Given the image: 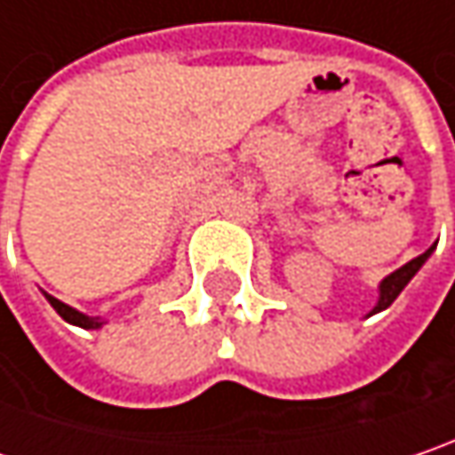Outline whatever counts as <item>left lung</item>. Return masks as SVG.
Segmentation results:
<instances>
[{
    "label": "left lung",
    "mask_w": 455,
    "mask_h": 455,
    "mask_svg": "<svg viewBox=\"0 0 455 455\" xmlns=\"http://www.w3.org/2000/svg\"><path fill=\"white\" fill-rule=\"evenodd\" d=\"M433 248H435V245H430V248H427L422 256L411 259V261H409V264H404L402 269H396L394 275H388L386 279H383V282H380V287H378V290H380V295H378V303H375V308L371 310V315H373V313H378V310H386L388 306H391V303H394V300H396V298H399V292H402L406 284H409V279L417 275V272H419V267H422V264L430 259Z\"/></svg>",
    "instance_id": "obj_1"
}]
</instances>
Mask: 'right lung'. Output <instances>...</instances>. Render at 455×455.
<instances>
[{"label": "right lung", "instance_id": "add662e5", "mask_svg": "<svg viewBox=\"0 0 455 455\" xmlns=\"http://www.w3.org/2000/svg\"><path fill=\"white\" fill-rule=\"evenodd\" d=\"M46 300H49L53 310L67 321V323H75V326H80V329H100L103 326V321L100 318H92V315H84L80 310L69 308L67 303H61V300H56L53 295H46Z\"/></svg>", "mask_w": 455, "mask_h": 455}]
</instances>
